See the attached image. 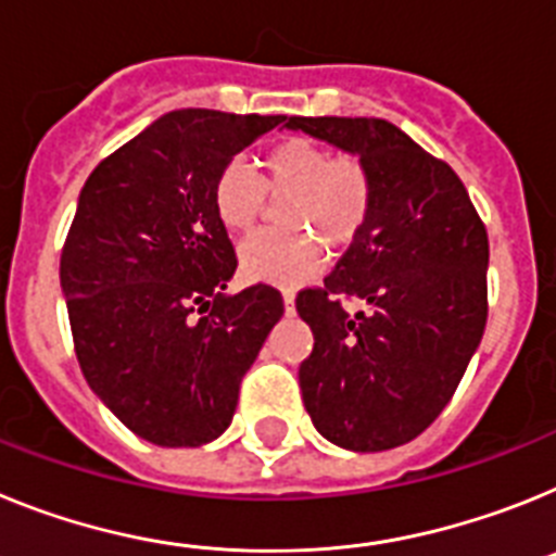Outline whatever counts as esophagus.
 Listing matches in <instances>:
<instances>
[{"label":"esophagus","instance_id":"esophagus-1","mask_svg":"<svg viewBox=\"0 0 556 556\" xmlns=\"http://www.w3.org/2000/svg\"><path fill=\"white\" fill-rule=\"evenodd\" d=\"M282 302H285V311L291 313V307H293V291H282Z\"/></svg>","mask_w":556,"mask_h":556}]
</instances>
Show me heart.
Segmentation results:
<instances>
[{
    "label": "heart",
    "mask_w": 556,
    "mask_h": 556,
    "mask_svg": "<svg viewBox=\"0 0 556 556\" xmlns=\"http://www.w3.org/2000/svg\"><path fill=\"white\" fill-rule=\"evenodd\" d=\"M265 176L245 159H231L212 185V210L231 235H249L268 192L285 201V231H263L240 249L245 279L271 285L305 282L318 265V244L338 251L364 229L371 206V178L355 156H332L311 139H285L265 153Z\"/></svg>",
    "instance_id": "obj_1"
}]
</instances>
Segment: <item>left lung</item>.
Listing matches in <instances>:
<instances>
[{"label":"left lung","instance_id":"8db88e82","mask_svg":"<svg viewBox=\"0 0 556 556\" xmlns=\"http://www.w3.org/2000/svg\"><path fill=\"white\" fill-rule=\"evenodd\" d=\"M285 128L355 153L369 218L321 288L299 291L313 330L299 366L316 431L346 451L405 445L442 414L486 325L490 243L451 164L378 117H288ZM344 298L367 307L355 317Z\"/></svg>","mask_w":556,"mask_h":556}]
</instances>
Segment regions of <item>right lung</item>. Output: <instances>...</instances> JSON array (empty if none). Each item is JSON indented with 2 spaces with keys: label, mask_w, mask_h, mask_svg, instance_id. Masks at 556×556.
<instances>
[{
  "label": "right lung",
  "mask_w": 556,
  "mask_h": 556,
  "mask_svg": "<svg viewBox=\"0 0 556 556\" xmlns=\"http://www.w3.org/2000/svg\"><path fill=\"white\" fill-rule=\"evenodd\" d=\"M285 119L170 111L103 159L77 198L61 251L77 364L111 414L153 445L218 439L282 318L271 285L226 293L238 257L212 185Z\"/></svg>",
  "instance_id": "obj_1"
}]
</instances>
